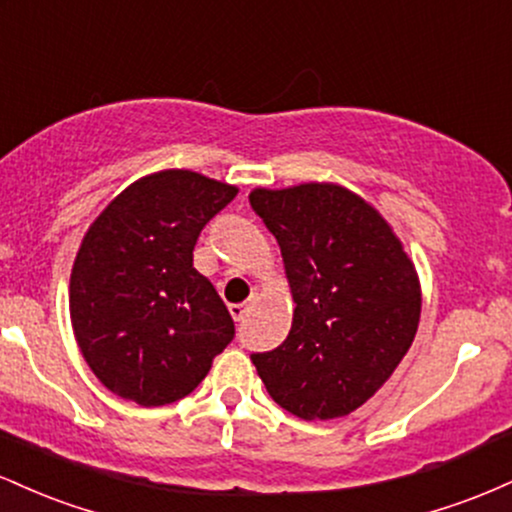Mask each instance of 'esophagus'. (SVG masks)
I'll list each match as a JSON object with an SVG mask.
<instances>
[{
	"mask_svg": "<svg viewBox=\"0 0 512 512\" xmlns=\"http://www.w3.org/2000/svg\"><path fill=\"white\" fill-rule=\"evenodd\" d=\"M228 310H231L233 320L243 322L245 315H248V310H250V301H248V303H233V305H228Z\"/></svg>",
	"mask_w": 512,
	"mask_h": 512,
	"instance_id": "34e87169",
	"label": "esophagus"
}]
</instances>
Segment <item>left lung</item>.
<instances>
[{
    "mask_svg": "<svg viewBox=\"0 0 512 512\" xmlns=\"http://www.w3.org/2000/svg\"><path fill=\"white\" fill-rule=\"evenodd\" d=\"M276 238L293 322L284 344L252 354L279 407L305 421L337 419L368 402L414 342L421 286L390 223L332 182L250 192Z\"/></svg>",
    "mask_w": 512,
    "mask_h": 512,
    "instance_id": "8db88e82",
    "label": "left lung"
}]
</instances>
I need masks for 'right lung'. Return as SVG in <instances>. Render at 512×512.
I'll list each match as a JSON object with an SVG mask.
<instances>
[{
    "label": "right lung",
    "instance_id": "1",
    "mask_svg": "<svg viewBox=\"0 0 512 512\" xmlns=\"http://www.w3.org/2000/svg\"><path fill=\"white\" fill-rule=\"evenodd\" d=\"M238 187L161 170L122 190L86 231L69 315L88 368L122 399L161 407L190 395L236 325L192 267L199 233Z\"/></svg>",
    "mask_w": 512,
    "mask_h": 512
}]
</instances>
